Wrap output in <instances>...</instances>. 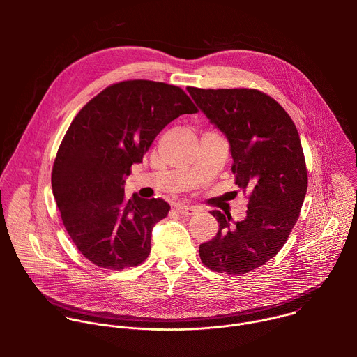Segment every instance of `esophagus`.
<instances>
[{
  "label": "esophagus",
  "mask_w": 357,
  "mask_h": 357,
  "mask_svg": "<svg viewBox=\"0 0 357 357\" xmlns=\"http://www.w3.org/2000/svg\"><path fill=\"white\" fill-rule=\"evenodd\" d=\"M175 209L179 215H183V216H192L196 213V208L193 206H188V205H181V203H178V205H175Z\"/></svg>",
  "instance_id": "obj_1"
}]
</instances>
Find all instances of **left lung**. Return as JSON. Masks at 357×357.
Segmentation results:
<instances>
[{
  "instance_id": "obj_1",
  "label": "left lung",
  "mask_w": 357,
  "mask_h": 357,
  "mask_svg": "<svg viewBox=\"0 0 357 357\" xmlns=\"http://www.w3.org/2000/svg\"><path fill=\"white\" fill-rule=\"evenodd\" d=\"M188 91L226 134L234 183L248 193L244 220L231 225L230 215L211 212L219 231L199 245V256L212 271L245 274L275 256L299 218L308 188L299 134L288 113L257 89L188 87Z\"/></svg>"
}]
</instances>
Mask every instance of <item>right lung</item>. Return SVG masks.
Listing matches in <instances>:
<instances>
[{
    "label": "right lung",
    "mask_w": 357,
    "mask_h": 357,
    "mask_svg": "<svg viewBox=\"0 0 357 357\" xmlns=\"http://www.w3.org/2000/svg\"><path fill=\"white\" fill-rule=\"evenodd\" d=\"M197 113L178 86L124 80L94 96L69 126L52 168L63 226L83 256L106 270L144 263L151 231L168 216L162 199L124 195V178L162 128Z\"/></svg>",
    "instance_id": "1"
}]
</instances>
